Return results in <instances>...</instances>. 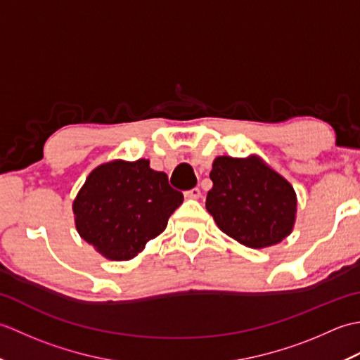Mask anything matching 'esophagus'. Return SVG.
<instances>
[{
	"label": "esophagus",
	"mask_w": 360,
	"mask_h": 360,
	"mask_svg": "<svg viewBox=\"0 0 360 360\" xmlns=\"http://www.w3.org/2000/svg\"><path fill=\"white\" fill-rule=\"evenodd\" d=\"M186 198H192V200H198V198L201 196V190L200 187H195V188H190L187 192H184Z\"/></svg>",
	"instance_id": "obj_1"
}]
</instances>
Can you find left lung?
Instances as JSON below:
<instances>
[{
    "instance_id": "obj_1",
    "label": "left lung",
    "mask_w": 360,
    "mask_h": 360,
    "mask_svg": "<svg viewBox=\"0 0 360 360\" xmlns=\"http://www.w3.org/2000/svg\"><path fill=\"white\" fill-rule=\"evenodd\" d=\"M205 207L218 227L252 249L277 244L292 231L297 196L292 186L258 158L213 160Z\"/></svg>"
}]
</instances>
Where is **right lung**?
<instances>
[{"mask_svg":"<svg viewBox=\"0 0 360 360\" xmlns=\"http://www.w3.org/2000/svg\"><path fill=\"white\" fill-rule=\"evenodd\" d=\"M184 201L164 172L150 162L112 160L98 165L74 201L77 232L110 259H129L167 227Z\"/></svg>","mask_w":360,"mask_h":360,"instance_id":"1","label":"right lung"}]
</instances>
